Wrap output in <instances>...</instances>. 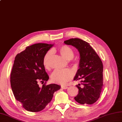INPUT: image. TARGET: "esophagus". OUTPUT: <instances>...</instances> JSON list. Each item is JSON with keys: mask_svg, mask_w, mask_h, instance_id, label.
Wrapping results in <instances>:
<instances>
[{"mask_svg": "<svg viewBox=\"0 0 122 122\" xmlns=\"http://www.w3.org/2000/svg\"><path fill=\"white\" fill-rule=\"evenodd\" d=\"M61 88H62V89H67L68 88V87L66 86H63V85H62Z\"/></svg>", "mask_w": 122, "mask_h": 122, "instance_id": "34e87169", "label": "esophagus"}]
</instances>
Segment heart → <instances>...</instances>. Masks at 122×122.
I'll use <instances>...</instances> for the list:
<instances>
[{"label":"heart","instance_id":"heart-1","mask_svg":"<svg viewBox=\"0 0 122 122\" xmlns=\"http://www.w3.org/2000/svg\"><path fill=\"white\" fill-rule=\"evenodd\" d=\"M59 51L61 55L66 60H71L74 57V51L71 47L67 45H62L59 48ZM53 54V50H49L46 52L43 59V65L45 69L49 70L51 66V60ZM73 76V72L70 70H56L51 76V79L53 82L60 84H65L70 81Z\"/></svg>","mask_w":122,"mask_h":122}]
</instances>
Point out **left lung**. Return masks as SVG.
Segmentation results:
<instances>
[{"instance_id":"1","label":"left lung","mask_w":122,"mask_h":122,"mask_svg":"<svg viewBox=\"0 0 122 122\" xmlns=\"http://www.w3.org/2000/svg\"><path fill=\"white\" fill-rule=\"evenodd\" d=\"M66 45H72L78 50L80 60L79 69L74 80L82 79V86L76 85L79 93L74 99L81 104H92L99 98L103 86L102 62L90 44L79 38L64 41Z\"/></svg>"}]
</instances>
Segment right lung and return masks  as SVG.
<instances>
[{
	"instance_id": "obj_1",
	"label": "right lung",
	"mask_w": 122,
	"mask_h": 122,
	"mask_svg": "<svg viewBox=\"0 0 122 122\" xmlns=\"http://www.w3.org/2000/svg\"><path fill=\"white\" fill-rule=\"evenodd\" d=\"M53 45L36 43L15 56L10 74V84L15 99L27 111H42L51 102L53 93L60 89L56 84L46 85L49 77L43 65L45 54ZM43 84L38 86V82Z\"/></svg>"
}]
</instances>
